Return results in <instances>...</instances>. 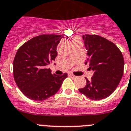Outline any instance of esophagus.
I'll return each mask as SVG.
<instances>
[{
  "label": "esophagus",
  "instance_id": "34e87169",
  "mask_svg": "<svg viewBox=\"0 0 131 131\" xmlns=\"http://www.w3.org/2000/svg\"><path fill=\"white\" fill-rule=\"evenodd\" d=\"M69 75H70V77L72 78H76V76H75V75H74V74H70Z\"/></svg>",
  "mask_w": 131,
  "mask_h": 131
}]
</instances>
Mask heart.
<instances>
[{"mask_svg":"<svg viewBox=\"0 0 131 131\" xmlns=\"http://www.w3.org/2000/svg\"><path fill=\"white\" fill-rule=\"evenodd\" d=\"M81 42V41H80L78 38H75L72 40V43L73 42Z\"/></svg>","mask_w":131,"mask_h":131,"instance_id":"1","label":"heart"}]
</instances>
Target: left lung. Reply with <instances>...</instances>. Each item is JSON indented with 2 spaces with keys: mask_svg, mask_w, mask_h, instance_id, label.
Masks as SVG:
<instances>
[{
  "mask_svg": "<svg viewBox=\"0 0 131 131\" xmlns=\"http://www.w3.org/2000/svg\"><path fill=\"white\" fill-rule=\"evenodd\" d=\"M87 49L85 64L94 71L91 80L79 89L80 93L94 101L106 99L114 93L123 74L124 59L119 48L110 41L98 35H83Z\"/></svg>",
  "mask_w": 131,
  "mask_h": 131,
  "instance_id": "obj_1",
  "label": "left lung"
}]
</instances>
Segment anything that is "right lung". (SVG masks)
<instances>
[{"mask_svg":"<svg viewBox=\"0 0 131 131\" xmlns=\"http://www.w3.org/2000/svg\"><path fill=\"white\" fill-rule=\"evenodd\" d=\"M63 36L43 35L32 38L20 47L13 63L17 87L31 100L42 101L55 95L67 74H51L46 66L57 56V46ZM68 39V36H66Z\"/></svg>","mask_w":131,"mask_h":131,"instance_id":"right-lung-1","label":"right lung"}]
</instances>
